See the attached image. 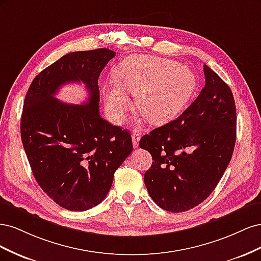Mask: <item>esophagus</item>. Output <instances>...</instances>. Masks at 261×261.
<instances>
[{"instance_id": "esophagus-1", "label": "esophagus", "mask_w": 261, "mask_h": 261, "mask_svg": "<svg viewBox=\"0 0 261 261\" xmlns=\"http://www.w3.org/2000/svg\"><path fill=\"white\" fill-rule=\"evenodd\" d=\"M140 137H141L140 132L137 130V129H134V132H133V134H132V140H133V146H134V148H138Z\"/></svg>"}]
</instances>
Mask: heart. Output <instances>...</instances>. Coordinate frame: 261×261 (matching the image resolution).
<instances>
[{
  "label": "heart",
  "mask_w": 261,
  "mask_h": 261,
  "mask_svg": "<svg viewBox=\"0 0 261 261\" xmlns=\"http://www.w3.org/2000/svg\"><path fill=\"white\" fill-rule=\"evenodd\" d=\"M115 78L118 86L110 83L103 92L107 112L117 124L133 107L126 92L138 97L139 111L150 123L160 125L174 118L196 89L191 69L161 58H130L116 67Z\"/></svg>",
  "instance_id": "heart-1"
}]
</instances>
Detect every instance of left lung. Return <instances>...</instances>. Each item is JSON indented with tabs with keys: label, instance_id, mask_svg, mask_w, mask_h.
I'll return each instance as SVG.
<instances>
[{
	"label": "left lung",
	"instance_id": "8db88e82",
	"mask_svg": "<svg viewBox=\"0 0 261 261\" xmlns=\"http://www.w3.org/2000/svg\"><path fill=\"white\" fill-rule=\"evenodd\" d=\"M206 84L176 120L141 137L152 156L145 185L152 200L171 212L198 206L213 192L231 161L236 141L233 93L203 65Z\"/></svg>",
	"mask_w": 261,
	"mask_h": 261
}]
</instances>
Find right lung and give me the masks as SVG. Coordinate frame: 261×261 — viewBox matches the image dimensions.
Listing matches in <instances>:
<instances>
[{
	"label": "right lung",
	"instance_id": "right-lung-1",
	"mask_svg": "<svg viewBox=\"0 0 261 261\" xmlns=\"http://www.w3.org/2000/svg\"><path fill=\"white\" fill-rule=\"evenodd\" d=\"M115 57L109 49L77 51L38 74L23 101L20 135L37 183L54 202L85 211L103 200L114 172L133 151L128 130L99 113V76ZM68 82H83L90 97L67 105L55 93Z\"/></svg>",
	"mask_w": 261,
	"mask_h": 261
}]
</instances>
